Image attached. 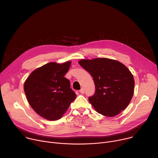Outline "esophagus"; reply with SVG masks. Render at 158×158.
<instances>
[{
  "label": "esophagus",
  "mask_w": 158,
  "mask_h": 158,
  "mask_svg": "<svg viewBox=\"0 0 158 158\" xmlns=\"http://www.w3.org/2000/svg\"><path fill=\"white\" fill-rule=\"evenodd\" d=\"M79 92H80V93H81V94H83L85 93V90H84L83 88H81V89L79 90Z\"/></svg>",
  "instance_id": "obj_1"
}]
</instances>
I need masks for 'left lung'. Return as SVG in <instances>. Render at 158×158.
I'll list each match as a JSON object with an SVG mask.
<instances>
[{
    "instance_id": "left-lung-1",
    "label": "left lung",
    "mask_w": 158,
    "mask_h": 158,
    "mask_svg": "<svg viewBox=\"0 0 158 158\" xmlns=\"http://www.w3.org/2000/svg\"><path fill=\"white\" fill-rule=\"evenodd\" d=\"M79 64L93 77L95 93L89 102L97 113L112 117L126 108L134 94L135 80L125 65L105 57L82 59Z\"/></svg>"
}]
</instances>
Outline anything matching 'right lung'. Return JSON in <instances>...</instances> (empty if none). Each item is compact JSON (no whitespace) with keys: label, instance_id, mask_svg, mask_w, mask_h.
<instances>
[{"label":"right lung","instance_id":"obj_1","mask_svg":"<svg viewBox=\"0 0 158 158\" xmlns=\"http://www.w3.org/2000/svg\"><path fill=\"white\" fill-rule=\"evenodd\" d=\"M72 62H51L33 70L24 82L23 89L32 108L44 118L60 119L76 95L64 76Z\"/></svg>","mask_w":158,"mask_h":158}]
</instances>
